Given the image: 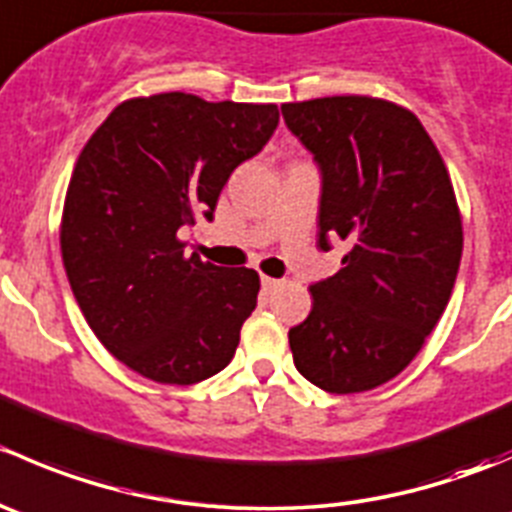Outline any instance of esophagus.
<instances>
[{
	"mask_svg": "<svg viewBox=\"0 0 512 512\" xmlns=\"http://www.w3.org/2000/svg\"><path fill=\"white\" fill-rule=\"evenodd\" d=\"M260 282H262V289H265V292H272V289H275L277 285H280V282L272 280V277H267V275H262V277H260Z\"/></svg>",
	"mask_w": 512,
	"mask_h": 512,
	"instance_id": "obj_1",
	"label": "esophagus"
}]
</instances>
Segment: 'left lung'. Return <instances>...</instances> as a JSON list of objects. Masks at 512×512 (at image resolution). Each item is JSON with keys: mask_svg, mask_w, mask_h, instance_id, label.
<instances>
[{"mask_svg": "<svg viewBox=\"0 0 512 512\" xmlns=\"http://www.w3.org/2000/svg\"><path fill=\"white\" fill-rule=\"evenodd\" d=\"M289 131L322 175V250L342 237V270L309 287L312 312L289 329L294 366L329 394L394 379L441 319L463 252L451 178L421 121L371 96L285 103Z\"/></svg>", "mask_w": 512, "mask_h": 512, "instance_id": "left-lung-1", "label": "left lung"}]
</instances>
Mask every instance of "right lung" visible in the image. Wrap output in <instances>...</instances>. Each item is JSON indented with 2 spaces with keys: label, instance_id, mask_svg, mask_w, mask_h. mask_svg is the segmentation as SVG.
<instances>
[{
  "label": "right lung",
  "instance_id": "right-lung-1",
  "mask_svg": "<svg viewBox=\"0 0 512 512\" xmlns=\"http://www.w3.org/2000/svg\"><path fill=\"white\" fill-rule=\"evenodd\" d=\"M280 123L275 103H210L193 94L131 98L76 160L61 257L98 342L158 384L223 371L257 307L260 277L185 257L178 232L213 220L220 190Z\"/></svg>",
  "mask_w": 512,
  "mask_h": 512
}]
</instances>
